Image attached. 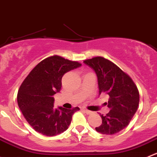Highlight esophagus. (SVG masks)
<instances>
[{
    "label": "esophagus",
    "instance_id": "34e87169",
    "mask_svg": "<svg viewBox=\"0 0 157 157\" xmlns=\"http://www.w3.org/2000/svg\"><path fill=\"white\" fill-rule=\"evenodd\" d=\"M83 111H84L85 113H86V114H91L92 113V111H90V110H88L87 109H85V108H83Z\"/></svg>",
    "mask_w": 157,
    "mask_h": 157
}]
</instances>
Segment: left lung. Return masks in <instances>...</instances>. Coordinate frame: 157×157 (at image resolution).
Returning <instances> with one entry per match:
<instances>
[{
  "mask_svg": "<svg viewBox=\"0 0 157 157\" xmlns=\"http://www.w3.org/2000/svg\"><path fill=\"white\" fill-rule=\"evenodd\" d=\"M97 76L99 94L109 96V112L100 114L102 124L96 130L102 134L112 135L128 126L137 110L140 94L131 77L119 67L103 57L83 60Z\"/></svg>",
  "mask_w": 157,
  "mask_h": 157,
  "instance_id": "8db88e82",
  "label": "left lung"
}]
</instances>
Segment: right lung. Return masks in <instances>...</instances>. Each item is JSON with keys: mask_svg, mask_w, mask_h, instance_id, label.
<instances>
[{"mask_svg": "<svg viewBox=\"0 0 157 157\" xmlns=\"http://www.w3.org/2000/svg\"><path fill=\"white\" fill-rule=\"evenodd\" d=\"M81 63L57 55L44 59L27 76L18 90L17 104L34 130L48 136L67 130L72 116L79 107L54 108L53 96L60 92L64 74Z\"/></svg>", "mask_w": 157, "mask_h": 157, "instance_id": "1", "label": "right lung"}]
</instances>
